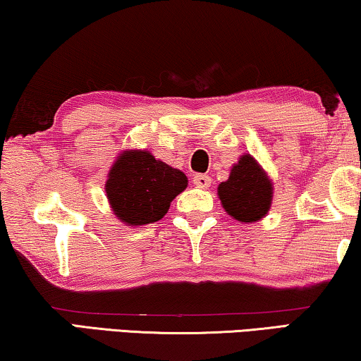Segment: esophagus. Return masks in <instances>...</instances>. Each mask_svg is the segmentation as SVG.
Listing matches in <instances>:
<instances>
[{
    "label": "esophagus",
    "instance_id": "1",
    "mask_svg": "<svg viewBox=\"0 0 361 361\" xmlns=\"http://www.w3.org/2000/svg\"><path fill=\"white\" fill-rule=\"evenodd\" d=\"M194 184L199 187V189H207V187H210L212 179L207 174H195L194 176Z\"/></svg>",
    "mask_w": 361,
    "mask_h": 361
}]
</instances>
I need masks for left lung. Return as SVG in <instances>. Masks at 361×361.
<instances>
[{
	"mask_svg": "<svg viewBox=\"0 0 361 361\" xmlns=\"http://www.w3.org/2000/svg\"><path fill=\"white\" fill-rule=\"evenodd\" d=\"M219 197L226 214L241 224H253L266 216L273 200V182L251 154L233 164L228 180L219 185Z\"/></svg>",
	"mask_w": 361,
	"mask_h": 361,
	"instance_id": "8db88e82",
	"label": "left lung"
}]
</instances>
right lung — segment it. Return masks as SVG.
Here are the masks:
<instances>
[{
    "label": "right lung",
    "mask_w": 361,
    "mask_h": 361,
    "mask_svg": "<svg viewBox=\"0 0 361 361\" xmlns=\"http://www.w3.org/2000/svg\"><path fill=\"white\" fill-rule=\"evenodd\" d=\"M187 176L149 151H123L108 172L106 197L113 214L128 226L161 220L187 187Z\"/></svg>",
    "instance_id": "add662e5"
}]
</instances>
